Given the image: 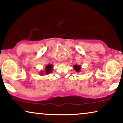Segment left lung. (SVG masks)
Here are the masks:
<instances>
[{
    "label": "left lung",
    "instance_id": "obj_1",
    "mask_svg": "<svg viewBox=\"0 0 123 123\" xmlns=\"http://www.w3.org/2000/svg\"><path fill=\"white\" fill-rule=\"evenodd\" d=\"M74 69L75 70L76 72L79 73L80 70V69H81V67H80V66H79V65H75L74 66Z\"/></svg>",
    "mask_w": 123,
    "mask_h": 123
}]
</instances>
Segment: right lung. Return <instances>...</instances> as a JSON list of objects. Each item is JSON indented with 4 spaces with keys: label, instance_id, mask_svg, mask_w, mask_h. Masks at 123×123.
Masks as SVG:
<instances>
[{
    "label": "right lung",
    "instance_id": "add662e5",
    "mask_svg": "<svg viewBox=\"0 0 123 123\" xmlns=\"http://www.w3.org/2000/svg\"><path fill=\"white\" fill-rule=\"evenodd\" d=\"M52 68H53L52 65H50V64L48 65L47 66L45 67V71H44L45 74H46V75H47V74H49V73L52 72V71L53 70ZM43 72H42V74H43Z\"/></svg>",
    "mask_w": 123,
    "mask_h": 123
}]
</instances>
